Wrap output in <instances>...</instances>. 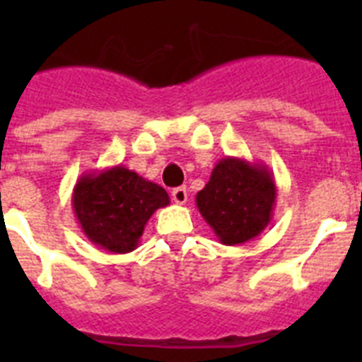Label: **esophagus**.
Returning a JSON list of instances; mask_svg holds the SVG:
<instances>
[{
  "mask_svg": "<svg viewBox=\"0 0 362 362\" xmlns=\"http://www.w3.org/2000/svg\"><path fill=\"white\" fill-rule=\"evenodd\" d=\"M172 199L177 204H185L188 201V190L187 187H177L172 190Z\"/></svg>",
  "mask_w": 362,
  "mask_h": 362,
  "instance_id": "esophagus-1",
  "label": "esophagus"
}]
</instances>
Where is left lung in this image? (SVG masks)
I'll use <instances>...</instances> for the list:
<instances>
[{
  "label": "left lung",
  "instance_id": "obj_1",
  "mask_svg": "<svg viewBox=\"0 0 362 362\" xmlns=\"http://www.w3.org/2000/svg\"><path fill=\"white\" fill-rule=\"evenodd\" d=\"M276 197V179L267 165L228 156L214 166L196 204L223 245H241L267 228Z\"/></svg>",
  "mask_w": 362,
  "mask_h": 362
}]
</instances>
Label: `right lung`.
Listing matches in <instances>:
<instances>
[{
	"mask_svg": "<svg viewBox=\"0 0 362 362\" xmlns=\"http://www.w3.org/2000/svg\"><path fill=\"white\" fill-rule=\"evenodd\" d=\"M170 204L159 185L117 165L86 172L72 192V209L88 241L112 254L136 250L146 223Z\"/></svg>",
	"mask_w": 362,
	"mask_h": 362,
	"instance_id": "add662e5",
	"label": "right lung"
}]
</instances>
